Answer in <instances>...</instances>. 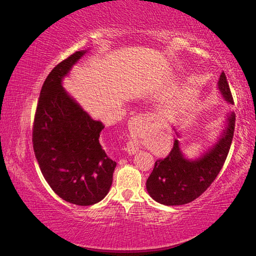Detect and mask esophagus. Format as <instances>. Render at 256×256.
Masks as SVG:
<instances>
[{"instance_id":"34e87169","label":"esophagus","mask_w":256,"mask_h":256,"mask_svg":"<svg viewBox=\"0 0 256 256\" xmlns=\"http://www.w3.org/2000/svg\"><path fill=\"white\" fill-rule=\"evenodd\" d=\"M152 119H153V116H151L150 114H140V115L132 118V120L129 122L130 130L141 128L142 126H144L146 124L151 122ZM124 151H126L129 156H132L139 151V146L137 144L134 142V141H130V142L127 144V146L124 148Z\"/></svg>"}]
</instances>
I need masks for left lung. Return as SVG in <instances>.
I'll list each match as a JSON object with an SVG mask.
<instances>
[{
  "mask_svg": "<svg viewBox=\"0 0 256 256\" xmlns=\"http://www.w3.org/2000/svg\"><path fill=\"white\" fill-rule=\"evenodd\" d=\"M218 90L226 103L234 105V98L222 72L218 81ZM226 126L221 129L217 140L206 151L195 158H186L175 139L173 149L162 160H158L146 180V190L151 198L166 206L185 205L200 197L217 178L228 156L234 138L236 114L228 112ZM176 136L180 134L173 127Z\"/></svg>",
  "mask_w": 256,
  "mask_h": 256,
  "instance_id": "obj_1",
  "label": "left lung"
}]
</instances>
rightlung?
Wrapping results in <instances>:
<instances>
[{"instance_id": "obj_1", "label": "right lung", "mask_w": 256, "mask_h": 256, "mask_svg": "<svg viewBox=\"0 0 256 256\" xmlns=\"http://www.w3.org/2000/svg\"><path fill=\"white\" fill-rule=\"evenodd\" d=\"M88 51H76L49 73L32 129L34 151L44 180L60 198L78 206L104 200L117 164L100 142L104 124L90 117L62 85Z\"/></svg>"}]
</instances>
